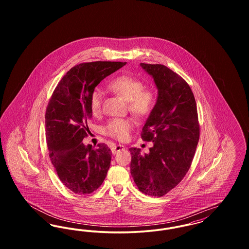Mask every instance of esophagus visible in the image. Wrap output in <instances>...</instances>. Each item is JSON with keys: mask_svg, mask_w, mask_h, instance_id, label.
I'll return each mask as SVG.
<instances>
[{"mask_svg": "<svg viewBox=\"0 0 249 249\" xmlns=\"http://www.w3.org/2000/svg\"><path fill=\"white\" fill-rule=\"evenodd\" d=\"M123 149H125V146L122 145V144H115L111 147V150H112L113 154H116V153H118L119 151L123 150Z\"/></svg>", "mask_w": 249, "mask_h": 249, "instance_id": "1", "label": "esophagus"}]
</instances>
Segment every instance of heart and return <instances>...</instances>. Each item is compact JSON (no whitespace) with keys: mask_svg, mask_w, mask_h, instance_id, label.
<instances>
[{"mask_svg":"<svg viewBox=\"0 0 249 249\" xmlns=\"http://www.w3.org/2000/svg\"><path fill=\"white\" fill-rule=\"evenodd\" d=\"M143 87V82L140 78L130 74H120L108 84V88L113 92L127 101L129 110L138 118L149 116L156 105L154 90ZM103 99L104 91L102 89L95 88L89 96V107L93 114L100 112ZM133 127L134 122L131 119L114 118L107 121L104 132L109 137L124 141L128 139Z\"/></svg>","mask_w":249,"mask_h":249,"instance_id":"b5f03b06","label":"heart"}]
</instances>
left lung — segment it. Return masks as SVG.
Here are the masks:
<instances>
[{"instance_id": "left-lung-1", "label": "left lung", "mask_w": 249, "mask_h": 249, "mask_svg": "<svg viewBox=\"0 0 249 249\" xmlns=\"http://www.w3.org/2000/svg\"><path fill=\"white\" fill-rule=\"evenodd\" d=\"M154 77L159 96L141 138L153 142L148 154L131 147L130 174L142 193L161 197L176 188L192 163L200 138L198 111L186 80L162 64L141 63Z\"/></svg>"}]
</instances>
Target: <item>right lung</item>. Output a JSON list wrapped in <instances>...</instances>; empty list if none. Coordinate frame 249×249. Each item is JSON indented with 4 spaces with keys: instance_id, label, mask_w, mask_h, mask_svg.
I'll use <instances>...</instances> for the list:
<instances>
[{
    "instance_id": "1",
    "label": "right lung",
    "mask_w": 249,
    "mask_h": 249,
    "mask_svg": "<svg viewBox=\"0 0 249 249\" xmlns=\"http://www.w3.org/2000/svg\"><path fill=\"white\" fill-rule=\"evenodd\" d=\"M126 62L92 61L73 66L61 78L48 102L46 137L49 158L62 184L75 194H89L107 177L112 152L106 143L84 145L90 132L89 96L95 87Z\"/></svg>"
}]
</instances>
